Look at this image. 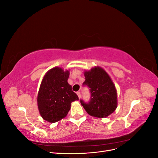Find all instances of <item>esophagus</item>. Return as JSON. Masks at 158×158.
<instances>
[{"instance_id":"1","label":"esophagus","mask_w":158,"mask_h":158,"mask_svg":"<svg viewBox=\"0 0 158 158\" xmlns=\"http://www.w3.org/2000/svg\"><path fill=\"white\" fill-rule=\"evenodd\" d=\"M76 94H77V95H78V98H79V99L81 98V94H80V92H78L77 93H76Z\"/></svg>"}]
</instances>
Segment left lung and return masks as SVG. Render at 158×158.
<instances>
[{"label":"left lung","mask_w":158,"mask_h":158,"mask_svg":"<svg viewBox=\"0 0 158 158\" xmlns=\"http://www.w3.org/2000/svg\"><path fill=\"white\" fill-rule=\"evenodd\" d=\"M84 74L85 80L83 84L90 88L91 99L88 103L80 100L81 104L91 116L108 117L117 107V92L111 77L100 66L84 70Z\"/></svg>","instance_id":"obj_1"}]
</instances>
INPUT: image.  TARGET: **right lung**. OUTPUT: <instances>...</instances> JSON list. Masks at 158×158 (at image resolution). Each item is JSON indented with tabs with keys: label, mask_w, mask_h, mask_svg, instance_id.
<instances>
[{
	"label": "right lung",
	"mask_w": 158,
	"mask_h": 158,
	"mask_svg": "<svg viewBox=\"0 0 158 158\" xmlns=\"http://www.w3.org/2000/svg\"><path fill=\"white\" fill-rule=\"evenodd\" d=\"M69 70L52 68L44 75L37 94V107L45 121L54 123L64 118L70 111L71 103L78 97L68 83Z\"/></svg>",
	"instance_id": "obj_1"
}]
</instances>
